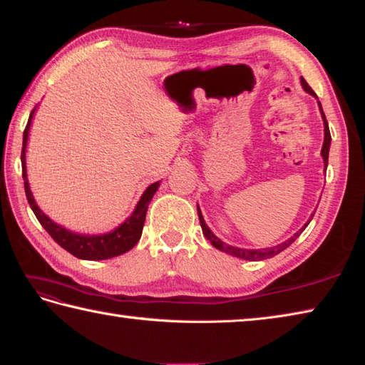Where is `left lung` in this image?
Returning <instances> with one entry per match:
<instances>
[{"instance_id":"left-lung-1","label":"left lung","mask_w":365,"mask_h":365,"mask_svg":"<svg viewBox=\"0 0 365 365\" xmlns=\"http://www.w3.org/2000/svg\"><path fill=\"white\" fill-rule=\"evenodd\" d=\"M301 83H302V87H304V90H305L307 93H310L312 96L318 98V96L315 95V91H313V90L310 88V85L307 83L305 78H302V77H301ZM318 106H319V110H321V117H323V121H324V142H323V148H321V155H323V160H324V168H327V160H329V147H331V133H329V125H327V120H326V115H324V112H323V107H321V103H319V101H318ZM324 170H326V169H324ZM197 215H199V221H201V227H202V232H204V235H205V239L210 240V244H212L213 247L221 250V252H225V253H227V255L235 256V258L247 259V261H262V259L272 258V256H275V255H278V253H282L283 250H287V248L292 244V242H294V240L299 237V235L302 234V231L305 230V227L309 226V223L312 221V218H313V215H315V213H312L310 220L307 221V223L304 225V227H301V230H299L294 235H291V237H289L288 240H284L283 244L275 245V247H270V248H261V250L237 248V247H232V245L225 244V242L220 240V239L217 237V235L209 230V226L205 225L204 217H202L201 210H199V207H197Z\"/></svg>"}]
</instances>
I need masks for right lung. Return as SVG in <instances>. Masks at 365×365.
I'll list each match as a JSON object with an SVG mask.
<instances>
[{
	"label": "right lung",
	"mask_w": 365,
	"mask_h": 365,
	"mask_svg": "<svg viewBox=\"0 0 365 365\" xmlns=\"http://www.w3.org/2000/svg\"><path fill=\"white\" fill-rule=\"evenodd\" d=\"M34 110L36 107L31 110L30 118H28V123L24 131V147H21V175H24V185H25L28 204H30L36 218H38L42 227H44V230L50 234V237H52L56 244L63 247L71 255H74L78 259H88V261L109 259V258H113V256H120L126 252H130V250L138 244L140 239L142 230H144V221H145L148 204L152 201L156 190H158L160 182H155L150 185V187L144 191V195H142V197L139 199V202L135 205L131 217L126 218L123 223H121L118 227H115L113 231L107 234H99V235H83V234H77V232L64 230L63 226L53 223V221L39 209L38 204L34 202L33 192L30 190V183H28L25 152H26L28 133H30V125L34 115Z\"/></svg>",
	"instance_id": "obj_1"
}]
</instances>
